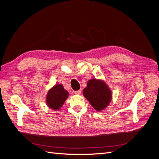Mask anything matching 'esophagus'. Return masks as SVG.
I'll list each match as a JSON object with an SVG mask.
<instances>
[{
    "mask_svg": "<svg viewBox=\"0 0 159 159\" xmlns=\"http://www.w3.org/2000/svg\"><path fill=\"white\" fill-rule=\"evenodd\" d=\"M81 93V89H79L78 91H74V93L76 95H80Z\"/></svg>",
    "mask_w": 159,
    "mask_h": 159,
    "instance_id": "34e87169",
    "label": "esophagus"
}]
</instances>
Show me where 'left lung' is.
<instances>
[{
	"instance_id": "obj_1",
	"label": "left lung",
	"mask_w": 159,
	"mask_h": 159,
	"mask_svg": "<svg viewBox=\"0 0 159 159\" xmlns=\"http://www.w3.org/2000/svg\"><path fill=\"white\" fill-rule=\"evenodd\" d=\"M84 97L96 111H100L106 107L111 100V91L103 81L92 79L88 81L83 91Z\"/></svg>"
}]
</instances>
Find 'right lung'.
<instances>
[{"label":"right lung","instance_id":"right-lung-1","mask_svg":"<svg viewBox=\"0 0 159 159\" xmlns=\"http://www.w3.org/2000/svg\"><path fill=\"white\" fill-rule=\"evenodd\" d=\"M68 92L61 84L54 85L51 88L46 96L48 106L54 111L59 110L68 97Z\"/></svg>","mask_w":159,"mask_h":159}]
</instances>
